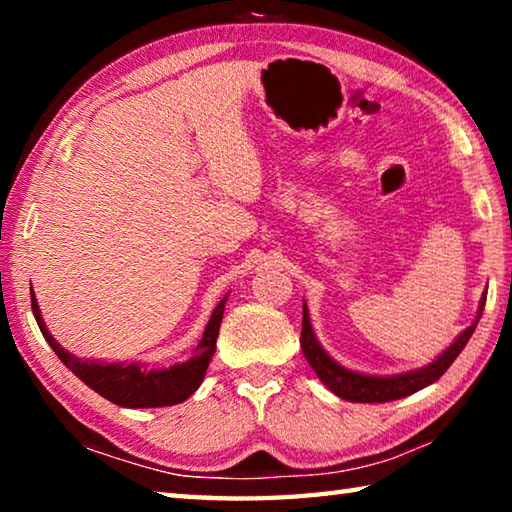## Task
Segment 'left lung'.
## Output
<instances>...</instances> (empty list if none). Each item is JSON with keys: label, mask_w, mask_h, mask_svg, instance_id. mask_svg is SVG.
I'll list each match as a JSON object with an SVG mask.
<instances>
[{"label": "left lung", "mask_w": 512, "mask_h": 512, "mask_svg": "<svg viewBox=\"0 0 512 512\" xmlns=\"http://www.w3.org/2000/svg\"><path fill=\"white\" fill-rule=\"evenodd\" d=\"M483 305H485V296L481 300L479 307V316H476L474 323L465 329V332L458 336V339L449 345V348L440 354V357L424 366L420 370L413 372H404V375H395V377H370V375H359V372L345 370L339 366L329 354L320 348V343L316 341L314 329H311L309 323V311L307 305H302V334H300V348L305 352V359L309 361V366L314 368L320 381L329 388V391L336 393L343 400L348 402H368V404H381V402H393L400 400V397L411 395L420 388L433 384L440 377L445 375V370L452 366L454 359L461 354V350L470 341V336L474 334L476 323L483 314Z\"/></svg>", "instance_id": "obj_1"}]
</instances>
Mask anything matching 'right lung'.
Here are the masks:
<instances>
[{
  "label": "right lung",
  "mask_w": 512,
  "mask_h": 512,
  "mask_svg": "<svg viewBox=\"0 0 512 512\" xmlns=\"http://www.w3.org/2000/svg\"><path fill=\"white\" fill-rule=\"evenodd\" d=\"M225 298L212 311L210 323H207L201 343L196 345L192 359L178 366L155 370L142 363H103L94 359H79L74 354L60 348L54 336L45 327V320L40 316L36 296L31 289V309L38 320V327L45 336L51 350L58 354V359L79 377L83 384H88L92 391L106 397L112 404L126 406V409H155V406H171L185 402L192 395L207 372V366L216 352V336L223 320Z\"/></svg>",
  "instance_id": "1"
}]
</instances>
